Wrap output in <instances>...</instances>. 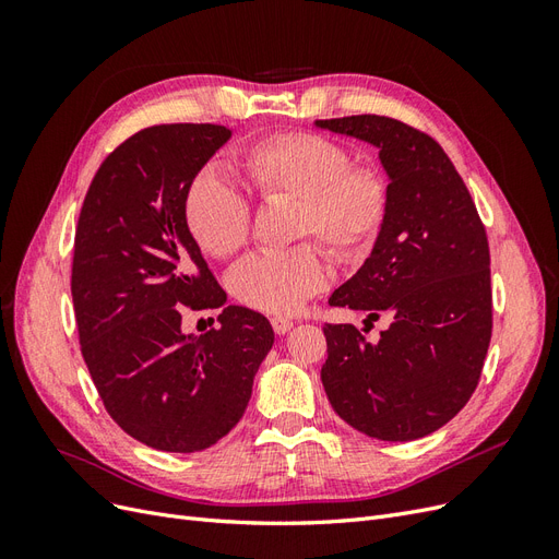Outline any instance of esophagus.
I'll use <instances>...</instances> for the list:
<instances>
[{"mask_svg":"<svg viewBox=\"0 0 559 559\" xmlns=\"http://www.w3.org/2000/svg\"><path fill=\"white\" fill-rule=\"evenodd\" d=\"M270 324H273L275 333H280V335L289 333V331L294 329V321H292V319H286V317H273V319H270Z\"/></svg>","mask_w":559,"mask_h":559,"instance_id":"obj_1","label":"esophagus"}]
</instances>
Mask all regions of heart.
Returning <instances> with one entry per match:
<instances>
[{"mask_svg": "<svg viewBox=\"0 0 559 559\" xmlns=\"http://www.w3.org/2000/svg\"><path fill=\"white\" fill-rule=\"evenodd\" d=\"M240 165L265 202H294V240L317 238L335 261L354 263L380 238L389 212V179L376 163H352L345 144L317 132H277L249 144ZM183 224L202 251L230 259L249 240V198L207 167L186 189ZM324 284V259L310 242L253 253L228 277L235 300L267 314L298 310Z\"/></svg>", "mask_w": 559, "mask_h": 559, "instance_id": "obj_1", "label": "heart"}]
</instances>
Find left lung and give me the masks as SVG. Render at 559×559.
Here are the masks:
<instances>
[{
	"label": "left lung",
	"mask_w": 559,
	"mask_h": 559,
	"mask_svg": "<svg viewBox=\"0 0 559 559\" xmlns=\"http://www.w3.org/2000/svg\"><path fill=\"white\" fill-rule=\"evenodd\" d=\"M317 126L378 146L389 177L380 238L329 298L366 312L368 329L386 317L389 329L368 343L357 326L326 324L321 382L349 427L415 441L448 425L478 386L492 337L487 233L464 179L427 132L376 114Z\"/></svg>",
	"instance_id": "1"
}]
</instances>
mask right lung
Segmentation results:
<instances>
[{
	"label": "right lung",
	"mask_w": 559,
	"mask_h": 559,
	"mask_svg": "<svg viewBox=\"0 0 559 559\" xmlns=\"http://www.w3.org/2000/svg\"><path fill=\"white\" fill-rule=\"evenodd\" d=\"M230 130L151 126L99 165L74 235L72 298L83 361L111 419L163 452H198L238 425L275 343L270 321L226 306L218 329L183 335V308H222L183 195Z\"/></svg>",
	"instance_id": "add662e5"
}]
</instances>
